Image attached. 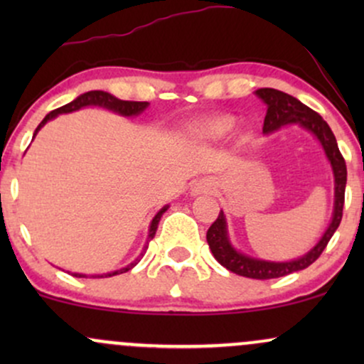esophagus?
I'll return each instance as SVG.
<instances>
[{
    "label": "esophagus",
    "instance_id": "34e87169",
    "mask_svg": "<svg viewBox=\"0 0 364 364\" xmlns=\"http://www.w3.org/2000/svg\"><path fill=\"white\" fill-rule=\"evenodd\" d=\"M214 190L212 185L205 179H202V181H196L193 186H191V195H205V193H210V191Z\"/></svg>",
    "mask_w": 364,
    "mask_h": 364
}]
</instances>
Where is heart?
Segmentation results:
<instances>
[{"mask_svg": "<svg viewBox=\"0 0 364 364\" xmlns=\"http://www.w3.org/2000/svg\"><path fill=\"white\" fill-rule=\"evenodd\" d=\"M237 119L232 114H214L198 121L191 133L200 140H220L228 136L236 128Z\"/></svg>", "mask_w": 364, "mask_h": 364, "instance_id": "obj_1", "label": "heart"}]
</instances>
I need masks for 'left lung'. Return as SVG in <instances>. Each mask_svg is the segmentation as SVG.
<instances>
[{
  "instance_id": "1",
  "label": "left lung",
  "mask_w": 364,
  "mask_h": 364,
  "mask_svg": "<svg viewBox=\"0 0 364 364\" xmlns=\"http://www.w3.org/2000/svg\"><path fill=\"white\" fill-rule=\"evenodd\" d=\"M255 94L267 104V114L263 121V133L277 132L279 128L286 127V124H299L304 129L315 135V139L320 141L321 149H323L325 156H327L330 168L333 173V212L332 220H330L328 228L325 229L323 236L308 253L303 257L294 258L289 262H270L262 260V258L250 257L237 252L235 246L231 245L228 235V223H225L224 212L220 210L219 217L215 223L208 228L207 231V243L210 246V252L214 258L220 265L225 267L228 270L237 275L250 279H277L289 275L298 270L310 267L316 258L320 257L325 246L333 236V232L339 228L342 219V207H344V193H346V181H348V169H346V161L337 147V140L333 136L332 129L327 124V121L299 102L298 99L292 97L289 94H284L281 90L275 89H258Z\"/></svg>"
}]
</instances>
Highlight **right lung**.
Wrapping results in <instances>:
<instances>
[{
    "label": "right lung",
    "mask_w": 364,
    "mask_h": 364,
    "mask_svg": "<svg viewBox=\"0 0 364 364\" xmlns=\"http://www.w3.org/2000/svg\"><path fill=\"white\" fill-rule=\"evenodd\" d=\"M89 106H97V107H104V109H107V111H112V112H116V114H119V116H124V118H133V116H139V114H141V112H144L145 109H147V107H149V102L121 101V99L114 97V95L109 94V92H104V90H90V92H85V94L78 95L77 99H73L72 102L65 104V106L58 107V109H54V111L49 112V114L46 116V118H44L43 121H41V124H39V127L36 128V132H34V136L37 135V132H39V129L43 128L46 123H48V121L54 119V118H56L58 114H66V112H73V111H78V109H82V107H89ZM168 208H169V205H164V207L161 208V210L157 212L156 215H154L152 223H150V228H149L147 243H145L144 250H141V253L139 255V257L135 258V260H133L132 263H129V265L123 267V269H119V270H114V272L99 274V275H90V277H112V275L124 274V272H128V270H132L133 267H135L136 263H139V262L141 260V257H144L145 252H147V248H149V241L152 240L154 236H156V231H157L159 220H161L162 214H164V212L168 210ZM72 275H75V277H89V275H85V274H72Z\"/></svg>",
    "instance_id": "right-lung-1"
}]
</instances>
